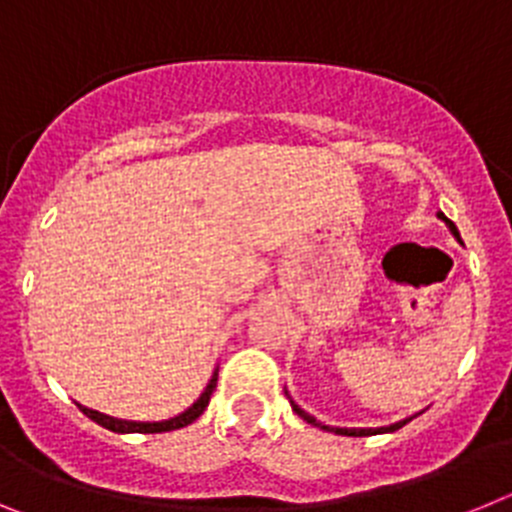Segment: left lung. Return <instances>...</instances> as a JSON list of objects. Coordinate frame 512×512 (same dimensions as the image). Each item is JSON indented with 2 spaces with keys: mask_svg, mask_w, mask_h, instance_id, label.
<instances>
[{
  "mask_svg": "<svg viewBox=\"0 0 512 512\" xmlns=\"http://www.w3.org/2000/svg\"><path fill=\"white\" fill-rule=\"evenodd\" d=\"M438 217H441L443 223L449 225V230L451 233H454V238L456 241H461V235H459V230H456V225L451 223L449 217L443 215V212H438ZM292 402V400H289ZM292 410H295L297 415H300L302 420H307V423H312V425H320L318 420L312 418L310 413H305V410L300 408V405H295V402H292ZM405 423H410V418H405V420H400V423H392V425H384V428H330V431H336L338 436H374V433H392V431H397V428H402V425ZM320 428H325V431H328V425H320Z\"/></svg>",
  "mask_w": 512,
  "mask_h": 512,
  "instance_id": "obj_1",
  "label": "left lung"
}]
</instances>
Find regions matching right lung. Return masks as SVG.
Returning a JSON list of instances; mask_svg holds the SVG:
<instances>
[{
	"label": "right lung",
	"mask_w": 512,
	"mask_h": 512,
	"mask_svg": "<svg viewBox=\"0 0 512 512\" xmlns=\"http://www.w3.org/2000/svg\"><path fill=\"white\" fill-rule=\"evenodd\" d=\"M217 387V372L212 374V379L207 382L205 392L200 395V400L194 402L192 408L184 410L182 415H176V418L171 420H161V423H133V420H117V418H110V415H102L97 413V410H89V408H81L79 410L87 418H92L94 423H99L102 428H107V431H115V433H164V431H176V428H184V425L194 423V420L200 418L202 413H205V408L210 405V397H212V390Z\"/></svg>",
	"instance_id": "obj_1"
}]
</instances>
